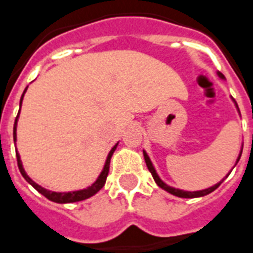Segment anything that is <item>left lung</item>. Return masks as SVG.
Returning a JSON list of instances; mask_svg holds the SVG:
<instances>
[{"label": "left lung", "instance_id": "left-lung-1", "mask_svg": "<svg viewBox=\"0 0 253 253\" xmlns=\"http://www.w3.org/2000/svg\"><path fill=\"white\" fill-rule=\"evenodd\" d=\"M218 75L222 78V79H224V76H223V74H220V72H218ZM235 105H236V108H238V104L235 103ZM239 111V108H238ZM240 156H242V152H240V154H239L238 160H236V164L239 162V160H240ZM144 158H145V162H146V166H148L149 171L152 173V175H153L154 181H156V183H157L161 189L166 190L168 193L173 194V195H175V197H179V198H198V197H205V195H207V194L212 193L215 189H218L219 186H220V183H222L223 181H220L219 183H216V185L211 186V187H209V189H205V190H199V191H183V190H179V189H174V187H170L169 185H166L165 182L162 181L161 178L158 177L157 171H156V169L153 168V164H152V161H150V158L148 157V154H146V152L144 150Z\"/></svg>", "mask_w": 253, "mask_h": 253}]
</instances>
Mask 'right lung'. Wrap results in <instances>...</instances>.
<instances>
[{"label":"right lung","mask_w":253,"mask_h":253,"mask_svg":"<svg viewBox=\"0 0 253 253\" xmlns=\"http://www.w3.org/2000/svg\"><path fill=\"white\" fill-rule=\"evenodd\" d=\"M27 87L25 88V91L22 93V97H21V103L19 105L22 104V100H23V95H25V92H26ZM18 116H19V112L15 117V121H14V128H13V137H14V142L17 140V121H18ZM117 148V144L111 149V152H109L108 157H107V161H105V165H104V169L103 171L100 173L99 178L96 179L93 183H92L89 187L87 189H83V190H78V191H70V193H55V191H50V190H46L44 187L42 186H39L38 183H35L33 179H31L29 175L26 174L25 169H23L22 166V161H21V157H19L18 152L15 150V154H17V164H18V169L22 174V177L26 179L29 183H30L33 187H34L38 193H41L42 195L47 198V199H50V201L55 202V203H72V202H79V201H84V199H87V198L92 197V195H95L99 190L103 189V186L105 185V181H107V177H108V173H109V162H111V157H112L113 152L116 150Z\"/></svg>","instance_id":"1"}]
</instances>
